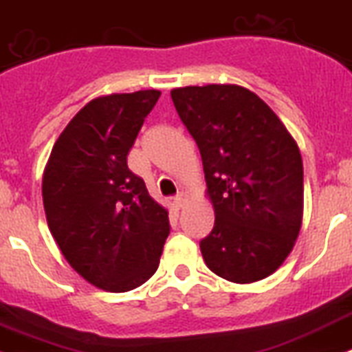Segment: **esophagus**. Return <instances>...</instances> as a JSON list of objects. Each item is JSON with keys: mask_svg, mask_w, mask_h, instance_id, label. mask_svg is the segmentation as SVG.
Instances as JSON below:
<instances>
[{"mask_svg": "<svg viewBox=\"0 0 352 352\" xmlns=\"http://www.w3.org/2000/svg\"><path fill=\"white\" fill-rule=\"evenodd\" d=\"M173 205H174V208H182L183 205H185V194H178V196L174 197L173 199Z\"/></svg>", "mask_w": 352, "mask_h": 352, "instance_id": "1", "label": "esophagus"}]
</instances>
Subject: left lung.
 <instances>
[{"mask_svg":"<svg viewBox=\"0 0 352 352\" xmlns=\"http://www.w3.org/2000/svg\"><path fill=\"white\" fill-rule=\"evenodd\" d=\"M197 142L215 224L201 240L212 272L254 283L296 245L305 208L299 146L272 108L245 87L212 83L170 90Z\"/></svg>","mask_w":352,"mask_h":352,"instance_id":"1","label":"left lung"}]
</instances>
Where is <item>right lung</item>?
Segmentation results:
<instances>
[{"mask_svg":"<svg viewBox=\"0 0 352 352\" xmlns=\"http://www.w3.org/2000/svg\"><path fill=\"white\" fill-rule=\"evenodd\" d=\"M160 90L92 99L56 139L42 176L51 235L90 285L128 292L151 278L169 235V212L128 169V153Z\"/></svg>","mask_w":352,"mask_h":352,"instance_id":"add662e5","label":"right lung"}]
</instances>
